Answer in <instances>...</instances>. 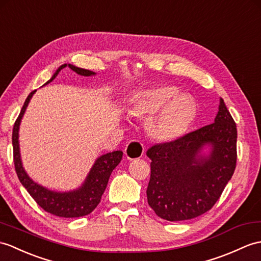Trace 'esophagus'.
I'll return each mask as SVG.
<instances>
[{
	"label": "esophagus",
	"mask_w": 261,
	"mask_h": 261,
	"mask_svg": "<svg viewBox=\"0 0 261 261\" xmlns=\"http://www.w3.org/2000/svg\"><path fill=\"white\" fill-rule=\"evenodd\" d=\"M144 152V147L141 142L130 141L124 149V155L128 160H136L141 158Z\"/></svg>",
	"instance_id": "obj_1"
}]
</instances>
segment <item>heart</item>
Returning a JSON list of instances; mask_svg holds the SVG:
<instances>
[{"instance_id": "b5f03b06", "label": "heart", "mask_w": 261, "mask_h": 261, "mask_svg": "<svg viewBox=\"0 0 261 261\" xmlns=\"http://www.w3.org/2000/svg\"><path fill=\"white\" fill-rule=\"evenodd\" d=\"M148 121L150 136L159 142H172L184 137L196 120L198 108L191 95L179 93L169 84L136 91L130 98V112Z\"/></svg>"}]
</instances>
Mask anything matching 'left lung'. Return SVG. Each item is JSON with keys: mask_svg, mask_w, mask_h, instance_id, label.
Wrapping results in <instances>:
<instances>
[{"mask_svg": "<svg viewBox=\"0 0 261 261\" xmlns=\"http://www.w3.org/2000/svg\"><path fill=\"white\" fill-rule=\"evenodd\" d=\"M208 148L210 152L203 150ZM151 175L148 203L168 221L207 213L231 179L237 161V126L220 99L215 122L147 151Z\"/></svg>", "mask_w": 261, "mask_h": 261, "instance_id": "8db88e82", "label": "left lung"}]
</instances>
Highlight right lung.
Masks as SVG:
<instances>
[{
	"instance_id": "right-lung-1",
	"label": "right lung",
	"mask_w": 261,
	"mask_h": 261,
	"mask_svg": "<svg viewBox=\"0 0 261 261\" xmlns=\"http://www.w3.org/2000/svg\"><path fill=\"white\" fill-rule=\"evenodd\" d=\"M66 66H69V68L72 71H74L75 73L83 76L95 75V72H92L90 70L77 68V66L72 64H62L45 84L52 82L59 74V72L66 68ZM35 91H32V92L29 94L25 102H24L20 116L16 119L14 123L13 133H12L14 166L17 177H19L22 186L25 188L28 192L30 193V196H31L35 200V202L38 203L42 209L45 210L46 213L63 218H77L87 216L92 213L96 208V205L99 204L103 192H105L107 188L109 178H110L114 168L119 165L121 159H122L123 152L120 150H117L113 151V152H109L100 155L93 163V166L89 171L84 182L74 190L60 192L50 190L43 186L36 184L35 181H33L29 177L27 171L24 170L21 160L19 143V129L21 120L24 116V113L27 111L29 102L35 93Z\"/></svg>"
}]
</instances>
